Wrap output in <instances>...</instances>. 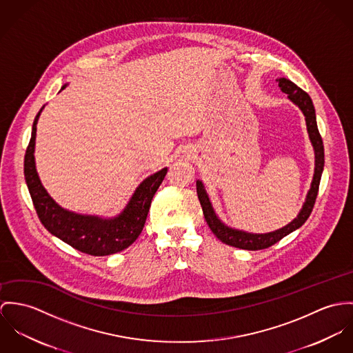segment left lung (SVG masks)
<instances>
[{"instance_id":"1","label":"left lung","mask_w":353,"mask_h":353,"mask_svg":"<svg viewBox=\"0 0 353 353\" xmlns=\"http://www.w3.org/2000/svg\"><path fill=\"white\" fill-rule=\"evenodd\" d=\"M279 82V88L281 89V92H284L285 94H288V99L301 108V111L303 112L305 118H306V125H307V132L312 141V145L314 148V153H315V169H314L313 181H312V187L310 191L306 196V201L301 210V212L298 214V216L288 223L287 226L274 230L267 234H252V233H246L242 230H235L229 226H226L215 214L211 201L208 199V195L204 190V185L200 180L196 181V192L199 201L201 204L203 208V214L205 218V222L208 225V228L211 229V232L215 234L218 239H221L223 243L239 248V249H245V250H261V249H267L270 246H272L276 242H279L281 238H284L285 235L295 232L296 229H299L310 216L312 211H313L314 203L318 195V188H319V181H321V176H322V170H323V163H325V154H323V142L322 138L319 135L318 127H316V119H315V110H314L313 101L310 99V96L302 90L301 88H298L292 81L287 79H277Z\"/></svg>"}]
</instances>
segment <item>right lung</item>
I'll list each match as a JSON object with an SVG mask.
<instances>
[{"label": "right lung", "mask_w": 353, "mask_h": 353, "mask_svg": "<svg viewBox=\"0 0 353 353\" xmlns=\"http://www.w3.org/2000/svg\"><path fill=\"white\" fill-rule=\"evenodd\" d=\"M65 86L66 85H63L62 89H65ZM41 110L34 120L31 141L24 157L26 183L41 225L51 234L90 256H108L124 250L142 233L152 199L166 176L168 168L145 179L135 190L121 214L112 219L81 215L63 210L41 185L35 166V137Z\"/></svg>", "instance_id": "add662e5"}]
</instances>
